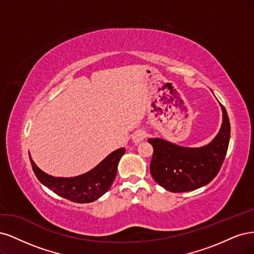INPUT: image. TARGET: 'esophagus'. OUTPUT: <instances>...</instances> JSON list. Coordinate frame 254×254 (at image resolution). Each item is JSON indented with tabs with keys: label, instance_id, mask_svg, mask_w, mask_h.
Wrapping results in <instances>:
<instances>
[{
	"label": "esophagus",
	"instance_id": "34e87169",
	"mask_svg": "<svg viewBox=\"0 0 254 254\" xmlns=\"http://www.w3.org/2000/svg\"><path fill=\"white\" fill-rule=\"evenodd\" d=\"M144 138H145V133L143 132V130H141V129L136 130V132L132 135V140H133V142L135 144L140 143Z\"/></svg>",
	"mask_w": 254,
	"mask_h": 254
}]
</instances>
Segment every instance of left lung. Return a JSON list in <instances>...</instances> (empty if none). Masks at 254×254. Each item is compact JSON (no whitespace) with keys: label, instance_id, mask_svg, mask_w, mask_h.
Listing matches in <instances>:
<instances>
[{"label":"left lung","instance_id":"1","mask_svg":"<svg viewBox=\"0 0 254 254\" xmlns=\"http://www.w3.org/2000/svg\"><path fill=\"white\" fill-rule=\"evenodd\" d=\"M222 126L212 140L189 148L161 138H150L153 156L150 171L154 181L170 192H189L208 185L220 170L230 141V122L226 109Z\"/></svg>","mask_w":254,"mask_h":254}]
</instances>
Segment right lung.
Wrapping results in <instances>:
<instances>
[{
	"label": "right lung",
	"instance_id": "obj_1",
	"mask_svg": "<svg viewBox=\"0 0 254 254\" xmlns=\"http://www.w3.org/2000/svg\"><path fill=\"white\" fill-rule=\"evenodd\" d=\"M126 153V148H120L109 154L101 162L86 172L73 177H55L41 170L30 154L29 158L40 183L63 198L73 202L85 203L100 198L109 191L117 174L118 163Z\"/></svg>",
	"mask_w": 254,
	"mask_h": 254
}]
</instances>
